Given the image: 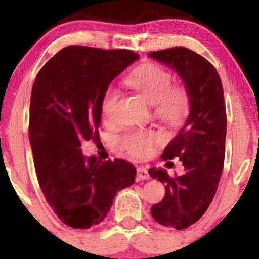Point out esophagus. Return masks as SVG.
Masks as SVG:
<instances>
[{"mask_svg":"<svg viewBox=\"0 0 259 259\" xmlns=\"http://www.w3.org/2000/svg\"><path fill=\"white\" fill-rule=\"evenodd\" d=\"M136 171H138V178L140 180H146L150 178V175H148V171L146 168H142V167H139L136 169Z\"/></svg>","mask_w":259,"mask_h":259,"instance_id":"1","label":"esophagus"}]
</instances>
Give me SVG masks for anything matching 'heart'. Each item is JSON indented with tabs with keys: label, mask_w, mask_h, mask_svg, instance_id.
<instances>
[{
	"label": "heart",
	"mask_w": 259,
	"mask_h": 259,
	"mask_svg": "<svg viewBox=\"0 0 259 259\" xmlns=\"http://www.w3.org/2000/svg\"><path fill=\"white\" fill-rule=\"evenodd\" d=\"M124 82L139 91L154 107L156 117L169 125H179L190 111V94L186 86L171 84V74L160 65L147 62L136 67ZM119 91L107 89L101 100V114L107 121L112 120ZM158 135L151 130H135L121 136L123 150L138 158H146L153 152Z\"/></svg>",
	"instance_id": "obj_1"
}]
</instances>
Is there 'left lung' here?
I'll return each mask as SVG.
<instances>
[{
  "label": "left lung",
  "instance_id": "obj_1",
  "mask_svg": "<svg viewBox=\"0 0 259 259\" xmlns=\"http://www.w3.org/2000/svg\"><path fill=\"white\" fill-rule=\"evenodd\" d=\"M148 56L177 70L190 94L185 126L160 156L163 160L179 157L185 171L170 177L162 169L148 170L165 185L164 197L151 207V214L159 224L181 230L204 214L218 189L227 135L224 91L213 64L192 50L177 46Z\"/></svg>",
  "mask_w": 259,
  "mask_h": 259
}]
</instances>
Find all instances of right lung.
<instances>
[{
    "label": "right lung",
    "mask_w": 259,
    "mask_h": 259,
    "mask_svg": "<svg viewBox=\"0 0 259 259\" xmlns=\"http://www.w3.org/2000/svg\"><path fill=\"white\" fill-rule=\"evenodd\" d=\"M139 58L130 50L72 45L37 73L31 90L29 140L38 185L64 224H100L119 190L135 181L126 160L85 158L84 140L100 139L101 100L118 74Z\"/></svg>",
    "instance_id": "obj_1"
}]
</instances>
